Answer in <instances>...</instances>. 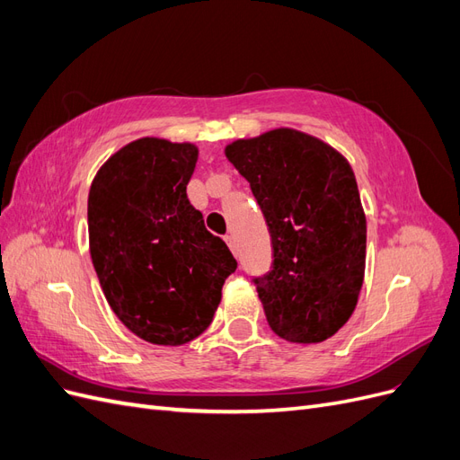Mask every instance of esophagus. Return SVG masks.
Listing matches in <instances>:
<instances>
[{
	"label": "esophagus",
	"mask_w": 460,
	"mask_h": 460,
	"mask_svg": "<svg viewBox=\"0 0 460 460\" xmlns=\"http://www.w3.org/2000/svg\"><path fill=\"white\" fill-rule=\"evenodd\" d=\"M225 242L228 243V247L232 249V253L235 255V243H234V235H226V238H225Z\"/></svg>",
	"instance_id": "obj_1"
}]
</instances>
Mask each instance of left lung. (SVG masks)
Masks as SVG:
<instances>
[{
  "label": "left lung",
  "instance_id": "1",
  "mask_svg": "<svg viewBox=\"0 0 460 460\" xmlns=\"http://www.w3.org/2000/svg\"><path fill=\"white\" fill-rule=\"evenodd\" d=\"M225 155L270 232L272 270L255 278L269 326L291 343L326 341L351 318L365 280L367 215L349 161L286 127L234 140Z\"/></svg>",
  "mask_w": 460,
  "mask_h": 460
}]
</instances>
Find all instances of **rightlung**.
I'll list each match as a JSON object with an SVG mask.
<instances>
[{"mask_svg": "<svg viewBox=\"0 0 460 460\" xmlns=\"http://www.w3.org/2000/svg\"><path fill=\"white\" fill-rule=\"evenodd\" d=\"M199 149L137 137L92 180L88 235L111 309L137 338L184 345L208 328L238 262L188 199Z\"/></svg>", "mask_w": 460, "mask_h": 460, "instance_id": "right-lung-1", "label": "right lung"}]
</instances>
